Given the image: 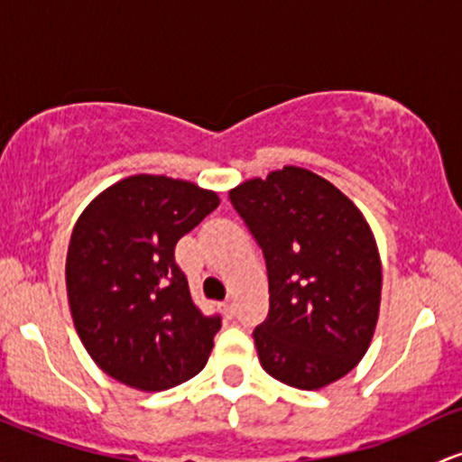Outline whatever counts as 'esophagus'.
<instances>
[{
  "mask_svg": "<svg viewBox=\"0 0 462 462\" xmlns=\"http://www.w3.org/2000/svg\"><path fill=\"white\" fill-rule=\"evenodd\" d=\"M223 311H226V316H227V318L235 316V302H232L230 298H227V300L223 302Z\"/></svg>",
  "mask_w": 462,
  "mask_h": 462,
  "instance_id": "obj_1",
  "label": "esophagus"
}]
</instances>
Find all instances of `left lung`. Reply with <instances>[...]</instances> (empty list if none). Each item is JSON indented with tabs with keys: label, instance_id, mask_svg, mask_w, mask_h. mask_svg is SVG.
<instances>
[{
	"label": "left lung",
	"instance_id": "obj_1",
	"mask_svg": "<svg viewBox=\"0 0 462 462\" xmlns=\"http://www.w3.org/2000/svg\"><path fill=\"white\" fill-rule=\"evenodd\" d=\"M230 201L267 265L270 313L252 333L261 366L291 388L337 382L377 327L382 261L371 226L342 190L300 166L243 181Z\"/></svg>",
	"mask_w": 462,
	"mask_h": 462
}]
</instances>
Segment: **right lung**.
Instances as JSON below:
<instances>
[{
    "instance_id": "right-lung-1",
    "label": "right lung",
    "mask_w": 462,
    "mask_h": 462,
    "mask_svg": "<svg viewBox=\"0 0 462 462\" xmlns=\"http://www.w3.org/2000/svg\"><path fill=\"white\" fill-rule=\"evenodd\" d=\"M219 206L217 192L164 175H131L76 221L65 285L80 342L100 371L160 393L206 366L219 316L190 298L175 245Z\"/></svg>"
}]
</instances>
